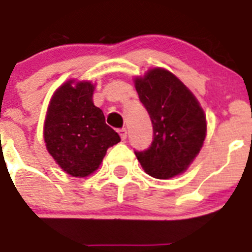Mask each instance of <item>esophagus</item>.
<instances>
[{"mask_svg":"<svg viewBox=\"0 0 252 252\" xmlns=\"http://www.w3.org/2000/svg\"><path fill=\"white\" fill-rule=\"evenodd\" d=\"M118 133H119V135H121L122 140H126V128H122L118 130Z\"/></svg>","mask_w":252,"mask_h":252,"instance_id":"obj_1","label":"esophagus"}]
</instances>
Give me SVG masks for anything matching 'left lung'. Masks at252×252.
I'll return each mask as SVG.
<instances>
[{"instance_id":"obj_1","label":"left lung","mask_w":252,"mask_h":252,"mask_svg":"<svg viewBox=\"0 0 252 252\" xmlns=\"http://www.w3.org/2000/svg\"><path fill=\"white\" fill-rule=\"evenodd\" d=\"M134 85L153 126L151 147L134 152L140 165L158 180L183 173L205 142L207 123L202 106L180 79L162 67L134 78Z\"/></svg>"}]
</instances>
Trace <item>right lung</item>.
Returning a JSON list of instances; mask_svg holds the SVG:
<instances>
[{"label":"right lung","instance_id":"obj_1","mask_svg":"<svg viewBox=\"0 0 252 252\" xmlns=\"http://www.w3.org/2000/svg\"><path fill=\"white\" fill-rule=\"evenodd\" d=\"M94 89L90 81H65L54 93L44 123L50 156L63 171L79 178L94 173L106 149L121 142L93 103Z\"/></svg>","mask_w":252,"mask_h":252}]
</instances>
